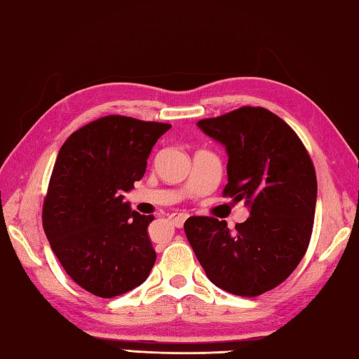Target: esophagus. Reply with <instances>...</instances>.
<instances>
[{
	"label": "esophagus",
	"instance_id": "1",
	"mask_svg": "<svg viewBox=\"0 0 359 359\" xmlns=\"http://www.w3.org/2000/svg\"><path fill=\"white\" fill-rule=\"evenodd\" d=\"M187 217H189V215H187V212L180 211V212H173V215L170 216V221L175 224V227L181 229V227H183V224L186 222Z\"/></svg>",
	"mask_w": 359,
	"mask_h": 359
}]
</instances>
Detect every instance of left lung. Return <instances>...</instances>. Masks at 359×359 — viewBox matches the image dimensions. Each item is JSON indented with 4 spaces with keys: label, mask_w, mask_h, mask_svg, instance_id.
Segmentation results:
<instances>
[{
    "label": "left lung",
    "mask_w": 359,
    "mask_h": 359,
    "mask_svg": "<svg viewBox=\"0 0 359 359\" xmlns=\"http://www.w3.org/2000/svg\"><path fill=\"white\" fill-rule=\"evenodd\" d=\"M229 154L222 196L246 200L250 216L235 230L216 217L192 216L184 231L216 287L254 298L280 285L309 248L317 175L309 153L284 119L244 105L197 123Z\"/></svg>",
    "instance_id": "left-lung-1"
}]
</instances>
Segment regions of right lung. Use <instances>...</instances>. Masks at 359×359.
Instances as JSON below:
<instances>
[{
	"label": "right lung",
	"instance_id": "1",
	"mask_svg": "<svg viewBox=\"0 0 359 359\" xmlns=\"http://www.w3.org/2000/svg\"><path fill=\"white\" fill-rule=\"evenodd\" d=\"M172 124L109 115L62 144L42 206L50 246L69 278L100 298L143 284L156 252L147 233L154 216L130 211V191L147 170L154 143Z\"/></svg>",
	"mask_w": 359,
	"mask_h": 359
}]
</instances>
